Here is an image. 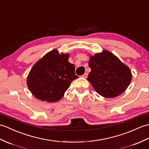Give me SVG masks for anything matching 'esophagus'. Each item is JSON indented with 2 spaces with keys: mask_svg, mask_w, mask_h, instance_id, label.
Here are the masks:
<instances>
[{
  "mask_svg": "<svg viewBox=\"0 0 149 149\" xmlns=\"http://www.w3.org/2000/svg\"><path fill=\"white\" fill-rule=\"evenodd\" d=\"M82 77H83V78H87L88 77V74L87 73H85L84 75H82Z\"/></svg>",
  "mask_w": 149,
  "mask_h": 149,
  "instance_id": "34e87169",
  "label": "esophagus"
}]
</instances>
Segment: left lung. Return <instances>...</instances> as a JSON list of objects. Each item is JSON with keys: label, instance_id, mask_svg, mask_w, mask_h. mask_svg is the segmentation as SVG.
Returning a JSON list of instances; mask_svg holds the SVG:
<instances>
[{"label": "left lung", "instance_id": "8db88e82", "mask_svg": "<svg viewBox=\"0 0 149 149\" xmlns=\"http://www.w3.org/2000/svg\"><path fill=\"white\" fill-rule=\"evenodd\" d=\"M88 80L95 90L105 98H114L126 90L131 81L130 68L108 51L90 57Z\"/></svg>", "mask_w": 149, "mask_h": 149}]
</instances>
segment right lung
<instances>
[{"label": "right lung", "mask_w": 149, "mask_h": 149, "mask_svg": "<svg viewBox=\"0 0 149 149\" xmlns=\"http://www.w3.org/2000/svg\"><path fill=\"white\" fill-rule=\"evenodd\" d=\"M68 57V54H60L54 49L33 65L26 82L35 97L47 102H57L63 97L72 81L78 78Z\"/></svg>", "instance_id": "1"}]
</instances>
